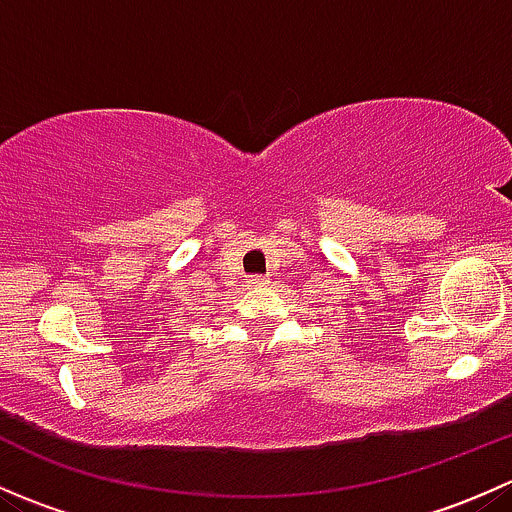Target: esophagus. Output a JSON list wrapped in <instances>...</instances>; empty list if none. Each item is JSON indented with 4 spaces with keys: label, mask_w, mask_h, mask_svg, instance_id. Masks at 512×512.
Instances as JSON below:
<instances>
[{
    "label": "esophagus",
    "mask_w": 512,
    "mask_h": 512,
    "mask_svg": "<svg viewBox=\"0 0 512 512\" xmlns=\"http://www.w3.org/2000/svg\"><path fill=\"white\" fill-rule=\"evenodd\" d=\"M250 285H252V287H265V285H267V277L252 275V277H250Z\"/></svg>",
    "instance_id": "obj_1"
}]
</instances>
